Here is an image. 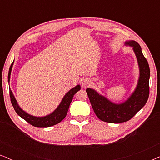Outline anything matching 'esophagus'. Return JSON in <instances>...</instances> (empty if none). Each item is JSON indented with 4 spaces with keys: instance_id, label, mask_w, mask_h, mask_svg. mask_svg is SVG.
I'll use <instances>...</instances> for the list:
<instances>
[{
    "instance_id": "1",
    "label": "esophagus",
    "mask_w": 160,
    "mask_h": 160,
    "mask_svg": "<svg viewBox=\"0 0 160 160\" xmlns=\"http://www.w3.org/2000/svg\"><path fill=\"white\" fill-rule=\"evenodd\" d=\"M89 83H90V81H89L88 78H84L82 80V82H81V84H82V86L83 87H87V85L89 84Z\"/></svg>"
}]
</instances>
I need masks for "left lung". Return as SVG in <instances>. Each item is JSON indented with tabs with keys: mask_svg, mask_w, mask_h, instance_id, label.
I'll use <instances>...</instances> for the list:
<instances>
[{
	"mask_svg": "<svg viewBox=\"0 0 160 160\" xmlns=\"http://www.w3.org/2000/svg\"><path fill=\"white\" fill-rule=\"evenodd\" d=\"M124 46L132 48L139 68L136 87L128 98L124 102L117 103L98 93L95 89H86L96 116L100 120L108 123H122L130 120L145 106L149 95V65L143 56L141 46L133 40L126 41Z\"/></svg>",
	"mask_w": 160,
	"mask_h": 160,
	"instance_id": "1",
	"label": "left lung"
}]
</instances>
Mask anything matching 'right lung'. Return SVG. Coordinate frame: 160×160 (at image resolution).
Here are the masks:
<instances>
[{
  "label": "right lung",
  "instance_id": "obj_1",
  "mask_svg": "<svg viewBox=\"0 0 160 160\" xmlns=\"http://www.w3.org/2000/svg\"><path fill=\"white\" fill-rule=\"evenodd\" d=\"M14 60L13 61L12 64L11 65L9 68V71H8V82L9 84L10 78H11V73H12V70L13 65H14ZM81 89V86L79 84L76 85L73 88L68 92L64 95L61 100L60 103L58 105V106L54 109V111H52L49 114L43 116V117H36V116H32L30 113H28L21 108V107L19 106L18 102H17L16 98H15L14 94L12 91L9 88V93H10V98L11 102L13 107H14L15 111L21 118H22L28 122V123L32 124V126L37 127V128H48V127H51L55 124H58L64 118L66 117L68 111L70 104L73 100V95L77 92L78 90Z\"/></svg>",
  "mask_w": 160,
  "mask_h": 160
}]
</instances>
